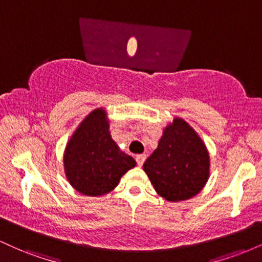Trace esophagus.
Wrapping results in <instances>:
<instances>
[{
    "mask_svg": "<svg viewBox=\"0 0 262 262\" xmlns=\"http://www.w3.org/2000/svg\"><path fill=\"white\" fill-rule=\"evenodd\" d=\"M135 160H137L138 165H139V166H143L144 161L146 160V155H145V154H139V155H137V158H135Z\"/></svg>",
    "mask_w": 262,
    "mask_h": 262,
    "instance_id": "obj_1",
    "label": "esophagus"
}]
</instances>
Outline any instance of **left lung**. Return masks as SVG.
Listing matches in <instances>:
<instances>
[{"label": "left lung", "mask_w": 262, "mask_h": 262, "mask_svg": "<svg viewBox=\"0 0 262 262\" xmlns=\"http://www.w3.org/2000/svg\"><path fill=\"white\" fill-rule=\"evenodd\" d=\"M143 169L156 193L180 202L202 191L210 173L209 152L202 138L185 119L175 117L162 130L158 148Z\"/></svg>", "instance_id": "obj_1"}]
</instances>
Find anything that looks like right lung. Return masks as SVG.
I'll return each mask as SVG.
<instances>
[{"instance_id":"add662e5","label":"right lung","mask_w":262,"mask_h":262,"mask_svg":"<svg viewBox=\"0 0 262 262\" xmlns=\"http://www.w3.org/2000/svg\"><path fill=\"white\" fill-rule=\"evenodd\" d=\"M68 182L81 194L98 197L117 187L137 162L112 139L104 108H96L77 125L62 155Z\"/></svg>"}]
</instances>
